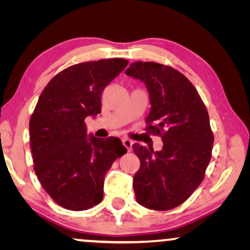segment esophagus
<instances>
[{"mask_svg": "<svg viewBox=\"0 0 250 250\" xmlns=\"http://www.w3.org/2000/svg\"><path fill=\"white\" fill-rule=\"evenodd\" d=\"M123 145H124L126 148H127L128 151H131V150H132V145H133V142L131 141V140L127 139V138L123 139Z\"/></svg>", "mask_w": 250, "mask_h": 250, "instance_id": "obj_1", "label": "esophagus"}]
</instances>
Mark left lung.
Returning a JSON list of instances; mask_svg holds the SVG:
<instances>
[{"mask_svg":"<svg viewBox=\"0 0 250 250\" xmlns=\"http://www.w3.org/2000/svg\"><path fill=\"white\" fill-rule=\"evenodd\" d=\"M126 75L146 83L151 104L146 131L164 143L160 151L133 145L141 163L133 179L136 201L149 209H172L200 186L210 162L214 134L206 105L193 84L170 66L136 61Z\"/></svg>","mask_w":250,"mask_h":250,"instance_id":"left-lung-1","label":"left lung"}]
</instances>
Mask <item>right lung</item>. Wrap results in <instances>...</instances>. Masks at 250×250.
Wrapping results in <instances>:
<instances>
[{
    "mask_svg": "<svg viewBox=\"0 0 250 250\" xmlns=\"http://www.w3.org/2000/svg\"><path fill=\"white\" fill-rule=\"evenodd\" d=\"M128 60L76 63L57 74L41 93L29 121L34 170L41 186L69 210H85L104 198L105 173L127 150L114 136H86L85 118L101 111V94Z\"/></svg>",
    "mask_w": 250,
    "mask_h": 250,
    "instance_id": "1",
    "label": "right lung"
}]
</instances>
